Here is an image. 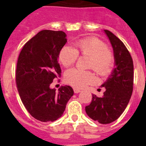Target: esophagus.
I'll use <instances>...</instances> for the list:
<instances>
[{
	"mask_svg": "<svg viewBox=\"0 0 146 146\" xmlns=\"http://www.w3.org/2000/svg\"><path fill=\"white\" fill-rule=\"evenodd\" d=\"M73 90H74V92L75 93V94H78V93H80L81 91L80 89L75 88H73Z\"/></svg>",
	"mask_w": 146,
	"mask_h": 146,
	"instance_id": "obj_1",
	"label": "esophagus"
}]
</instances>
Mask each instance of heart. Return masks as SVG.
<instances>
[{
    "instance_id": "heart-1",
    "label": "heart",
    "mask_w": 146,
    "mask_h": 146,
    "mask_svg": "<svg viewBox=\"0 0 146 146\" xmlns=\"http://www.w3.org/2000/svg\"><path fill=\"white\" fill-rule=\"evenodd\" d=\"M79 55L88 57L87 67L99 75L104 77L111 72L114 54L102 40L88 37L79 40L76 43V49L71 46H64L58 53V60L64 66L69 67L77 61ZM64 79L75 88H82L94 82L95 76L91 71L70 69L66 72Z\"/></svg>"
}]
</instances>
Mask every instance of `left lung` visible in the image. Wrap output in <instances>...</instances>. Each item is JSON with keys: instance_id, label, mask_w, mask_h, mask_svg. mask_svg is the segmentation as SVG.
Instances as JSON below:
<instances>
[{"instance_id": "obj_1", "label": "left lung", "mask_w": 146, "mask_h": 146, "mask_svg": "<svg viewBox=\"0 0 146 146\" xmlns=\"http://www.w3.org/2000/svg\"><path fill=\"white\" fill-rule=\"evenodd\" d=\"M104 32L113 46L115 67L102 86L105 88L104 96L98 97L92 94V100L86 107V112L94 121L107 124L118 119L129 102L133 91L134 66L124 44L108 30Z\"/></svg>"}]
</instances>
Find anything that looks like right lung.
Wrapping results in <instances>:
<instances>
[{"mask_svg": "<svg viewBox=\"0 0 146 146\" xmlns=\"http://www.w3.org/2000/svg\"><path fill=\"white\" fill-rule=\"evenodd\" d=\"M64 31L43 30L25 43L18 57L16 85L28 113L42 122L61 116L74 91L61 86L56 92L50 84L61 73L58 53L66 43Z\"/></svg>", "mask_w": 146, "mask_h": 146, "instance_id": "right-lung-1", "label": "right lung"}]
</instances>
